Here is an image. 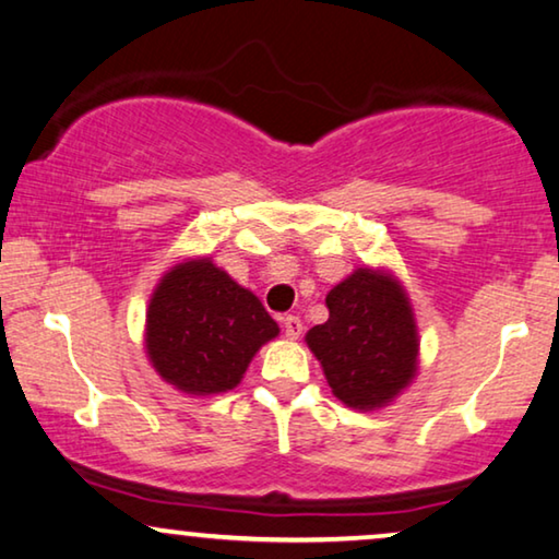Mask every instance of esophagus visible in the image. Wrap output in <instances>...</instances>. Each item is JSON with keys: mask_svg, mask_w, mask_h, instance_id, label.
Segmentation results:
<instances>
[{"mask_svg": "<svg viewBox=\"0 0 559 559\" xmlns=\"http://www.w3.org/2000/svg\"><path fill=\"white\" fill-rule=\"evenodd\" d=\"M283 329H286L288 340H298V336H301V332H304V321L298 317H286V319H283Z\"/></svg>", "mask_w": 559, "mask_h": 559, "instance_id": "esophagus-1", "label": "esophagus"}]
</instances>
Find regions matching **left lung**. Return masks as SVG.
<instances>
[{
  "instance_id": "obj_1",
  "label": "left lung",
  "mask_w": 559,
  "mask_h": 559,
  "mask_svg": "<svg viewBox=\"0 0 559 559\" xmlns=\"http://www.w3.org/2000/svg\"><path fill=\"white\" fill-rule=\"evenodd\" d=\"M329 319L306 344L334 397L352 411H380L411 388L420 365L413 304L388 269H357L326 294Z\"/></svg>"
}]
</instances>
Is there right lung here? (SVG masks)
Instances as JSON below:
<instances>
[{
	"instance_id": "obj_1",
	"label": "right lung",
	"mask_w": 559,
	"mask_h": 559,
	"mask_svg": "<svg viewBox=\"0 0 559 559\" xmlns=\"http://www.w3.org/2000/svg\"><path fill=\"white\" fill-rule=\"evenodd\" d=\"M278 324L253 290L242 288L212 258L171 265L146 309L144 349L154 372L185 395H219L238 388Z\"/></svg>"
}]
</instances>
